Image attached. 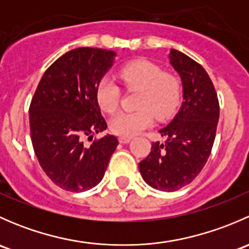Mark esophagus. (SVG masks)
<instances>
[{"label":"esophagus","mask_w":249,"mask_h":249,"mask_svg":"<svg viewBox=\"0 0 249 249\" xmlns=\"http://www.w3.org/2000/svg\"><path fill=\"white\" fill-rule=\"evenodd\" d=\"M130 141H131V137H124V136L119 137V142L120 143H129Z\"/></svg>","instance_id":"34e87169"}]
</instances>
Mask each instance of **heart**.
<instances>
[{
  "instance_id": "heart-1",
  "label": "heart",
  "mask_w": 249,
  "mask_h": 249,
  "mask_svg": "<svg viewBox=\"0 0 249 249\" xmlns=\"http://www.w3.org/2000/svg\"><path fill=\"white\" fill-rule=\"evenodd\" d=\"M120 80L127 89H139L134 112H123L113 115L109 130L114 135L131 137L153 124V114L162 120L171 117L177 109L182 94L179 79L147 60H136L125 65L119 71ZM122 91L117 83L104 77L96 87V100L100 107L112 113L119 106Z\"/></svg>"
}]
</instances>
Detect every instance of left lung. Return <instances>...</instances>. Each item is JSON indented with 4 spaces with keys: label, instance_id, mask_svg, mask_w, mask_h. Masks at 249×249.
<instances>
[{
    "label": "left lung",
    "instance_id": "left-lung-1",
    "mask_svg": "<svg viewBox=\"0 0 249 249\" xmlns=\"http://www.w3.org/2000/svg\"><path fill=\"white\" fill-rule=\"evenodd\" d=\"M170 61L182 78L184 101L175 119L159 131L164 142H153L139 164L144 182L162 192H176L201 172L219 119L217 92L205 69L176 49L170 52Z\"/></svg>",
    "mask_w": 249,
    "mask_h": 249
}]
</instances>
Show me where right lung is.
I'll return each instance as SVG.
<instances>
[{
	"mask_svg": "<svg viewBox=\"0 0 249 249\" xmlns=\"http://www.w3.org/2000/svg\"><path fill=\"white\" fill-rule=\"evenodd\" d=\"M114 55L99 48L70 50L48 67L32 96L29 112L35 154L48 177L67 192H85L99 184L118 145L115 136L95 137L107 127L96 87Z\"/></svg>",
	"mask_w": 249,
	"mask_h": 249,
	"instance_id": "add662e5",
	"label": "right lung"
}]
</instances>
